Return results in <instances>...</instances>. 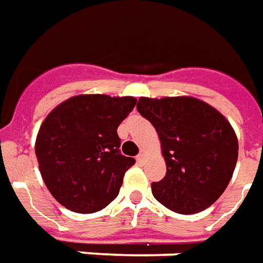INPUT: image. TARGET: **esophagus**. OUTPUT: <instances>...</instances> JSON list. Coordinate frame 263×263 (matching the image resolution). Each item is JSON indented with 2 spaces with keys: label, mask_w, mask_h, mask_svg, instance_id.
Here are the masks:
<instances>
[{
  "label": "esophagus",
  "mask_w": 263,
  "mask_h": 263,
  "mask_svg": "<svg viewBox=\"0 0 263 263\" xmlns=\"http://www.w3.org/2000/svg\"><path fill=\"white\" fill-rule=\"evenodd\" d=\"M136 160H137V163H139V164H143V163H144V160H146V156H144V153H140V154H139V156L136 157Z\"/></svg>",
  "instance_id": "1"
}]
</instances>
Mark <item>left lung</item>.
I'll return each mask as SVG.
<instances>
[{
	"label": "left lung",
	"instance_id": "1",
	"mask_svg": "<svg viewBox=\"0 0 263 263\" xmlns=\"http://www.w3.org/2000/svg\"><path fill=\"white\" fill-rule=\"evenodd\" d=\"M137 110L152 123L161 143L167 173L152 182L154 198L177 214H197L228 187L238 139L224 115L191 96L140 98Z\"/></svg>",
	"mask_w": 263,
	"mask_h": 263
}]
</instances>
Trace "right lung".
Masks as SVG:
<instances>
[{
	"label": "right lung",
	"mask_w": 263,
	"mask_h": 263,
	"mask_svg": "<svg viewBox=\"0 0 263 263\" xmlns=\"http://www.w3.org/2000/svg\"><path fill=\"white\" fill-rule=\"evenodd\" d=\"M137 103L133 96L78 95L66 99L39 127L35 154L46 188L70 211L92 214L119 194L133 157L119 152V124Z\"/></svg>",
	"instance_id": "right-lung-1"
}]
</instances>
